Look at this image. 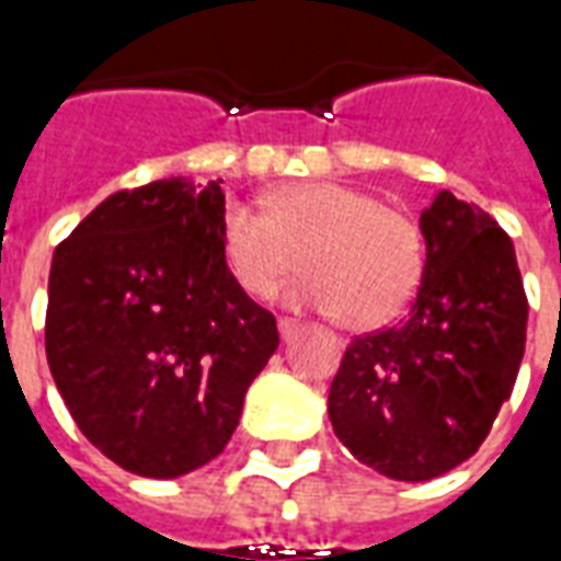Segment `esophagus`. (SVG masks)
I'll return each instance as SVG.
<instances>
[{"instance_id": "1", "label": "esophagus", "mask_w": 561, "mask_h": 561, "mask_svg": "<svg viewBox=\"0 0 561 561\" xmlns=\"http://www.w3.org/2000/svg\"><path fill=\"white\" fill-rule=\"evenodd\" d=\"M297 330H300V324H297V321H291V318H282L279 321L282 342H291L294 336H297Z\"/></svg>"}]
</instances>
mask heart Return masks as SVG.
Segmentation results:
<instances>
[{
	"label": "heart",
	"instance_id": "1",
	"mask_svg": "<svg viewBox=\"0 0 561 561\" xmlns=\"http://www.w3.org/2000/svg\"><path fill=\"white\" fill-rule=\"evenodd\" d=\"M221 261L249 297L264 300L297 270L309 276L288 306L340 312L352 330L397 321L421 288L426 243L412 216L385 207L354 185L291 183L264 197V213L228 204L221 213Z\"/></svg>",
	"mask_w": 561,
	"mask_h": 561
}]
</instances>
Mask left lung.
<instances>
[{
    "mask_svg": "<svg viewBox=\"0 0 561 561\" xmlns=\"http://www.w3.org/2000/svg\"><path fill=\"white\" fill-rule=\"evenodd\" d=\"M421 233L426 264L409 316L357 336L328 397L336 438L393 481H430L466 462L526 352L529 304L499 221L438 192Z\"/></svg>",
    "mask_w": 561,
    "mask_h": 561,
    "instance_id": "1",
    "label": "left lung"
}]
</instances>
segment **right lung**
<instances>
[{"label":"right lung","instance_id":"1","mask_svg":"<svg viewBox=\"0 0 561 561\" xmlns=\"http://www.w3.org/2000/svg\"><path fill=\"white\" fill-rule=\"evenodd\" d=\"M219 183L171 176L104 197L50 264L56 390L80 433L140 478L219 457L279 348L276 318L221 261Z\"/></svg>","mask_w":561,"mask_h":561}]
</instances>
